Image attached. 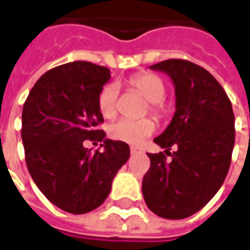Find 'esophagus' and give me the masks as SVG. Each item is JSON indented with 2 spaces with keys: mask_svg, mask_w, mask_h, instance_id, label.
Here are the masks:
<instances>
[{
  "mask_svg": "<svg viewBox=\"0 0 250 250\" xmlns=\"http://www.w3.org/2000/svg\"><path fill=\"white\" fill-rule=\"evenodd\" d=\"M139 153H141V150L139 148H136V146H131V154H139Z\"/></svg>",
  "mask_w": 250,
  "mask_h": 250,
  "instance_id": "34e87169",
  "label": "esophagus"
}]
</instances>
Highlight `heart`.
<instances>
[{
	"label": "heart",
	"mask_w": 250,
	"mask_h": 250,
	"mask_svg": "<svg viewBox=\"0 0 250 250\" xmlns=\"http://www.w3.org/2000/svg\"><path fill=\"white\" fill-rule=\"evenodd\" d=\"M131 89L136 90L149 102V109L156 117H161L165 113V105L162 100L166 93V86L164 82L157 75L144 72L132 76L128 80ZM118 85L109 84L101 90L98 96V107L105 118H111L117 113ZM156 125L150 119H119L110 127V133L117 140L129 143V144H140L145 137L150 136L154 132Z\"/></svg>",
	"instance_id": "1"
}]
</instances>
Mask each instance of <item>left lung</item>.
Listing matches in <instances>:
<instances>
[{"instance_id":"1","label":"left lung","mask_w":250,"mask_h":250,"mask_svg":"<svg viewBox=\"0 0 250 250\" xmlns=\"http://www.w3.org/2000/svg\"><path fill=\"white\" fill-rule=\"evenodd\" d=\"M149 68L170 76L174 84V117L154 143L166 154L172 146L175 152L170 162L162 152L148 153L150 168L143 179V196L158 217L183 219L201 210L227 176L235 144L232 105L201 66L167 60Z\"/></svg>"}]
</instances>
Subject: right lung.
<instances>
[{"instance_id":"add662e5","label":"right lung","mask_w":250,"mask_h":250,"mask_svg":"<svg viewBox=\"0 0 250 250\" xmlns=\"http://www.w3.org/2000/svg\"><path fill=\"white\" fill-rule=\"evenodd\" d=\"M111 78L102 66L76 61L49 70L37 80L21 113L25 164L37 188L57 208L89 213L109 196L129 146L106 139L96 127L104 122L98 96ZM102 141L90 152L84 140Z\"/></svg>"}]
</instances>
